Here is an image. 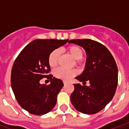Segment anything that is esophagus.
Wrapping results in <instances>:
<instances>
[{
  "mask_svg": "<svg viewBox=\"0 0 129 129\" xmlns=\"http://www.w3.org/2000/svg\"><path fill=\"white\" fill-rule=\"evenodd\" d=\"M67 84H68V83H67V82H66V81H64V82H63V84L64 85H66Z\"/></svg>",
  "mask_w": 129,
  "mask_h": 129,
  "instance_id": "esophagus-1",
  "label": "esophagus"
}]
</instances>
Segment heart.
<instances>
[{"label": "heart", "mask_w": 129, "mask_h": 129, "mask_svg": "<svg viewBox=\"0 0 129 129\" xmlns=\"http://www.w3.org/2000/svg\"><path fill=\"white\" fill-rule=\"evenodd\" d=\"M67 51L72 55V56L76 59L77 64H80L81 59L82 58L83 49L82 47L76 45H72L67 47ZM60 57V51L58 49H55L49 53L47 59L49 66L51 68H54L58 63L59 59ZM78 74V71L76 70H65L63 68H57L53 71V75L55 78L61 79L64 81H68L73 77L76 76Z\"/></svg>", "instance_id": "b5f03b06"}]
</instances>
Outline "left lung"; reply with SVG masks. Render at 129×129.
I'll use <instances>...</instances> for the list:
<instances>
[{
	"mask_svg": "<svg viewBox=\"0 0 129 129\" xmlns=\"http://www.w3.org/2000/svg\"><path fill=\"white\" fill-rule=\"evenodd\" d=\"M70 43L79 45L87 54L86 69L76 78L83 84H76L70 96L73 106L79 112L92 114L100 112L110 102L118 84V68L114 57L102 43L89 39H72Z\"/></svg>",
	"mask_w": 129,
	"mask_h": 129,
	"instance_id": "left-lung-1",
	"label": "left lung"
}]
</instances>
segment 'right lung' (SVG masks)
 Wrapping results in <instances>:
<instances>
[{"mask_svg":"<svg viewBox=\"0 0 129 129\" xmlns=\"http://www.w3.org/2000/svg\"><path fill=\"white\" fill-rule=\"evenodd\" d=\"M69 40L35 39L21 51L15 60L11 70V87L19 105L27 112L43 115L52 110L57 95L63 86L61 80L49 74L47 59L53 49ZM47 77L49 85H40L39 81Z\"/></svg>","mask_w":129,"mask_h":129,"instance_id":"1","label":"right lung"}]
</instances>
